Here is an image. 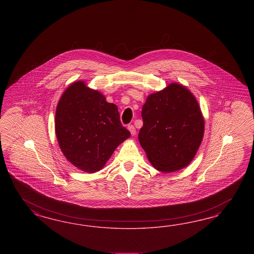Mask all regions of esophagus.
I'll return each mask as SVG.
<instances>
[{
	"label": "esophagus",
	"instance_id": "esophagus-1",
	"mask_svg": "<svg viewBox=\"0 0 254 254\" xmlns=\"http://www.w3.org/2000/svg\"><path fill=\"white\" fill-rule=\"evenodd\" d=\"M128 130L130 131L131 135L132 136H135L136 135V128H135V127L134 126H132V125H130V126H128Z\"/></svg>",
	"mask_w": 254,
	"mask_h": 254
}]
</instances>
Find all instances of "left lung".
<instances>
[{"instance_id": "8db88e82", "label": "left lung", "mask_w": 254, "mask_h": 254, "mask_svg": "<svg viewBox=\"0 0 254 254\" xmlns=\"http://www.w3.org/2000/svg\"><path fill=\"white\" fill-rule=\"evenodd\" d=\"M138 140L155 169H184L196 154L204 135V119L195 98L184 85H170L147 98Z\"/></svg>"}]
</instances>
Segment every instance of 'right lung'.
<instances>
[{"label": "right lung", "mask_w": 254, "mask_h": 254, "mask_svg": "<svg viewBox=\"0 0 254 254\" xmlns=\"http://www.w3.org/2000/svg\"><path fill=\"white\" fill-rule=\"evenodd\" d=\"M56 135L62 153L85 172L99 171L130 132L122 126L118 108L84 82L62 94L56 110Z\"/></svg>", "instance_id": "1"}]
</instances>
